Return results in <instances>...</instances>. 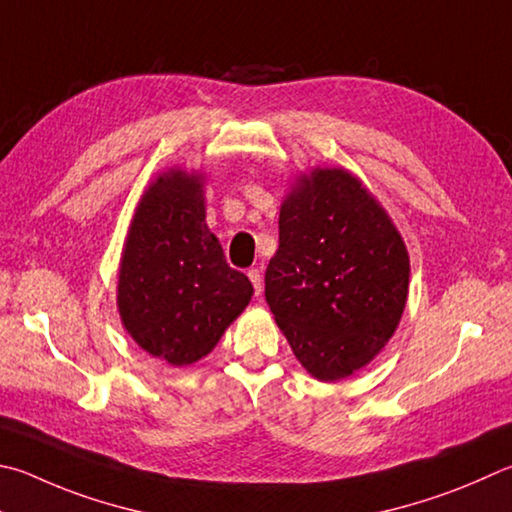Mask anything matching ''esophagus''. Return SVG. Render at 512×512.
I'll list each match as a JSON object with an SVG mask.
<instances>
[{"label":"esophagus","instance_id":"obj_1","mask_svg":"<svg viewBox=\"0 0 512 512\" xmlns=\"http://www.w3.org/2000/svg\"><path fill=\"white\" fill-rule=\"evenodd\" d=\"M248 277H250V282H253L255 295L259 297V295H262V291H264V280H262V273H259V268H250Z\"/></svg>","mask_w":512,"mask_h":512}]
</instances>
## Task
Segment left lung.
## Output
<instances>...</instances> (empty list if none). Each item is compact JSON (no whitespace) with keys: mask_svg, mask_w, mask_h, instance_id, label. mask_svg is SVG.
Here are the masks:
<instances>
[{"mask_svg":"<svg viewBox=\"0 0 512 512\" xmlns=\"http://www.w3.org/2000/svg\"><path fill=\"white\" fill-rule=\"evenodd\" d=\"M410 257L398 230L345 170H315L280 210L266 302L295 358L338 380L376 356L401 320Z\"/></svg>","mask_w":512,"mask_h":512,"instance_id":"8db88e82","label":"left lung"}]
</instances>
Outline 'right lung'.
I'll return each mask as SVG.
<instances>
[{"label":"right lung","instance_id":"right-lung-1","mask_svg":"<svg viewBox=\"0 0 512 512\" xmlns=\"http://www.w3.org/2000/svg\"><path fill=\"white\" fill-rule=\"evenodd\" d=\"M253 295L206 224L199 176L172 170L143 194L118 275V311L138 347L174 367L206 356Z\"/></svg>","mask_w":512,"mask_h":512}]
</instances>
